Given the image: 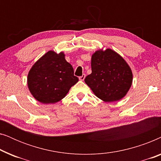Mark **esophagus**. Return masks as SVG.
<instances>
[{"label": "esophagus", "mask_w": 161, "mask_h": 161, "mask_svg": "<svg viewBox=\"0 0 161 161\" xmlns=\"http://www.w3.org/2000/svg\"><path fill=\"white\" fill-rule=\"evenodd\" d=\"M85 77H86V75H85V74H83L82 76L79 77V80H84V79H85Z\"/></svg>", "instance_id": "obj_1"}]
</instances>
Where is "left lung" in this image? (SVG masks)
I'll list each match as a JSON object with an SVG mask.
<instances>
[{"instance_id":"8db88e82","label":"left lung","mask_w":161,"mask_h":161,"mask_svg":"<svg viewBox=\"0 0 161 161\" xmlns=\"http://www.w3.org/2000/svg\"><path fill=\"white\" fill-rule=\"evenodd\" d=\"M92 73L85 83L94 94L105 102L124 97L130 88L133 74L122 57L111 49L97 50L92 57Z\"/></svg>"}]
</instances>
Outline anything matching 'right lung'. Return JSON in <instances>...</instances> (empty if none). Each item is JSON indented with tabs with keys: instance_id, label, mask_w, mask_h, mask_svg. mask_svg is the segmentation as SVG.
Returning a JSON list of instances; mask_svg holds the SVG:
<instances>
[{
	"instance_id": "1",
	"label": "right lung",
	"mask_w": 161,
	"mask_h": 161,
	"mask_svg": "<svg viewBox=\"0 0 161 161\" xmlns=\"http://www.w3.org/2000/svg\"><path fill=\"white\" fill-rule=\"evenodd\" d=\"M78 81L73 67L65 60L64 54H57L52 50L34 64L28 75L31 93L45 104L58 102Z\"/></svg>"
}]
</instances>
